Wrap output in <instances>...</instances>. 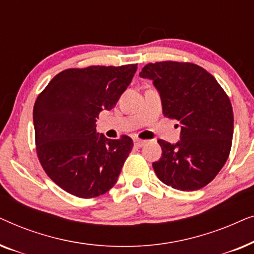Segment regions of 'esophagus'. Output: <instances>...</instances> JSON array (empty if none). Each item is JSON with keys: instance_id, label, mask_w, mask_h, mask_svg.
Wrapping results in <instances>:
<instances>
[{"instance_id": "obj_1", "label": "esophagus", "mask_w": 254, "mask_h": 254, "mask_svg": "<svg viewBox=\"0 0 254 254\" xmlns=\"http://www.w3.org/2000/svg\"><path fill=\"white\" fill-rule=\"evenodd\" d=\"M145 143H147V141L140 140V138H135V140H134V144L136 145L137 148H142Z\"/></svg>"}]
</instances>
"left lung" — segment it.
I'll return each mask as SVG.
<instances>
[{
  "label": "left lung",
  "mask_w": 254,
  "mask_h": 254,
  "mask_svg": "<svg viewBox=\"0 0 254 254\" xmlns=\"http://www.w3.org/2000/svg\"><path fill=\"white\" fill-rule=\"evenodd\" d=\"M140 76L154 83L164 117L182 127L176 144L158 140L162 157L152 163L156 175L172 189L185 192L202 189L230 154L234 135L230 99L213 75L190 62L148 64Z\"/></svg>",
  "instance_id": "left-lung-1"
}]
</instances>
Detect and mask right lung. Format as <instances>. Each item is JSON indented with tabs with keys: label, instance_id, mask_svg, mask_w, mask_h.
I'll return each mask as SVG.
<instances>
[{
	"label": "right lung",
	"instance_id": "right-lung-1",
	"mask_svg": "<svg viewBox=\"0 0 254 254\" xmlns=\"http://www.w3.org/2000/svg\"><path fill=\"white\" fill-rule=\"evenodd\" d=\"M137 64L90 65L59 72L34 103L36 149L47 176L65 192L90 199L116 185L133 140L96 131L103 110H112Z\"/></svg>",
	"mask_w": 254,
	"mask_h": 254
}]
</instances>
